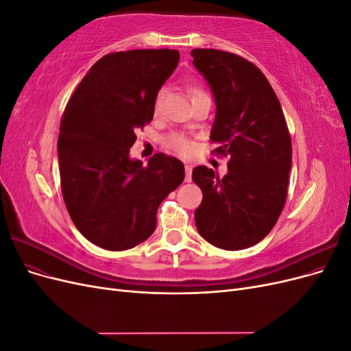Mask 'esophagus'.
Returning <instances> with one entry per match:
<instances>
[{
  "label": "esophagus",
  "mask_w": 351,
  "mask_h": 351,
  "mask_svg": "<svg viewBox=\"0 0 351 351\" xmlns=\"http://www.w3.org/2000/svg\"><path fill=\"white\" fill-rule=\"evenodd\" d=\"M184 169H186V183H190L192 182V171H193V167L190 164H186L184 165Z\"/></svg>",
  "instance_id": "obj_1"
}]
</instances>
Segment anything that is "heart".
<instances>
[{
  "instance_id": "heart-1",
  "label": "heart",
  "mask_w": 351,
  "mask_h": 351,
  "mask_svg": "<svg viewBox=\"0 0 351 351\" xmlns=\"http://www.w3.org/2000/svg\"><path fill=\"white\" fill-rule=\"evenodd\" d=\"M187 93L190 99H196L199 97H202V95H206L204 92V89H200L199 86H196V84H192L189 83L187 84ZM162 98H164V90H159L156 93L155 97V102H154V108L155 111L159 110V107H161V102H162ZM164 143L167 147H169V149H173L178 154H183V155H187L193 151V143L190 142L189 137H186L184 134H180V133H169L165 136L164 139Z\"/></svg>"
}]
</instances>
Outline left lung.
Returning <instances> with one entry per match:
<instances>
[{"mask_svg":"<svg viewBox=\"0 0 351 351\" xmlns=\"http://www.w3.org/2000/svg\"><path fill=\"white\" fill-rule=\"evenodd\" d=\"M195 67L214 92L212 154L228 156V173L199 165L192 178L204 197L195 210L199 234L215 247L241 250L277 224L289 193L291 137L281 104L265 74L237 54L196 48Z\"/></svg>","mask_w":351,"mask_h":351,"instance_id":"obj_1","label":"left lung"}]
</instances>
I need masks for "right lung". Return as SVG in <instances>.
Wrapping results in <instances>:
<instances>
[{
	"instance_id": "right-lung-1",
	"label": "right lung",
	"mask_w": 351,
	"mask_h": 351,
	"mask_svg": "<svg viewBox=\"0 0 351 351\" xmlns=\"http://www.w3.org/2000/svg\"><path fill=\"white\" fill-rule=\"evenodd\" d=\"M177 49H132L98 60L71 95L58 136L61 192L74 226L90 243L120 252L152 236L161 202L183 183L184 165L155 154L130 159L136 130L154 119L158 90Z\"/></svg>"
}]
</instances>
